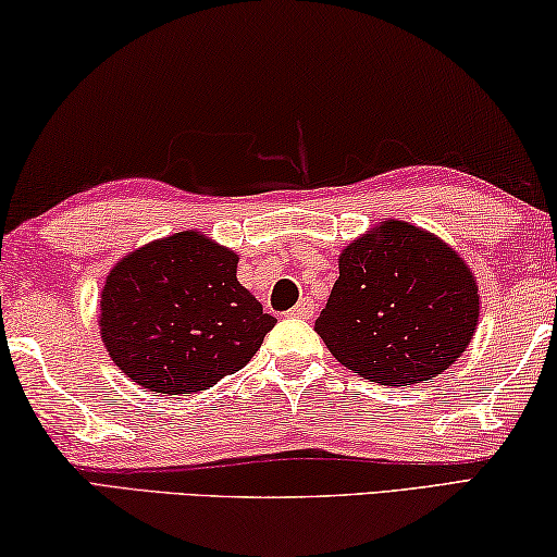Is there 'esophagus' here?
Masks as SVG:
<instances>
[{"mask_svg": "<svg viewBox=\"0 0 557 557\" xmlns=\"http://www.w3.org/2000/svg\"><path fill=\"white\" fill-rule=\"evenodd\" d=\"M312 314H314V305L310 299H299L293 310H289V317H299V320H312Z\"/></svg>", "mask_w": 557, "mask_h": 557, "instance_id": "1", "label": "esophagus"}]
</instances>
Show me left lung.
Returning a JSON list of instances; mask_svg holds the SVG:
<instances>
[{"label":"left lung","instance_id":"1","mask_svg":"<svg viewBox=\"0 0 557 557\" xmlns=\"http://www.w3.org/2000/svg\"><path fill=\"white\" fill-rule=\"evenodd\" d=\"M475 324L479 287L466 262L431 233L389 220L339 255L314 330L355 374L406 386L446 372Z\"/></svg>","mask_w":557,"mask_h":557}]
</instances>
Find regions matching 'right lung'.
Masks as SVG:
<instances>
[{
  "mask_svg": "<svg viewBox=\"0 0 557 557\" xmlns=\"http://www.w3.org/2000/svg\"><path fill=\"white\" fill-rule=\"evenodd\" d=\"M237 255L185 231L140 247L106 277L101 334L144 389L193 394L255 357L277 320L237 282Z\"/></svg>",
  "mask_w": 557,
  "mask_h": 557,
  "instance_id": "obj_1",
  "label": "right lung"
}]
</instances>
